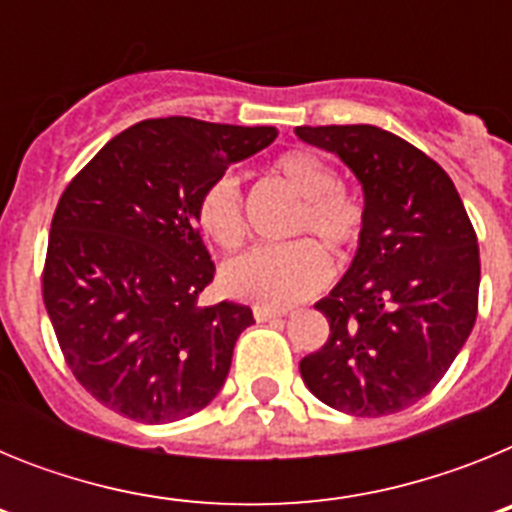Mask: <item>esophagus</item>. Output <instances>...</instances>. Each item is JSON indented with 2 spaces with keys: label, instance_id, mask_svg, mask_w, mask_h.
Instances as JSON below:
<instances>
[{
  "label": "esophagus",
  "instance_id": "1",
  "mask_svg": "<svg viewBox=\"0 0 512 512\" xmlns=\"http://www.w3.org/2000/svg\"><path fill=\"white\" fill-rule=\"evenodd\" d=\"M284 315H287V310H274V307H264V305L253 307V318L259 320V323H266V320L284 318Z\"/></svg>",
  "mask_w": 512,
  "mask_h": 512
}]
</instances>
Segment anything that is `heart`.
Listing matches in <instances>:
<instances>
[{
    "label": "heart",
    "mask_w": 512,
    "mask_h": 512,
    "mask_svg": "<svg viewBox=\"0 0 512 512\" xmlns=\"http://www.w3.org/2000/svg\"><path fill=\"white\" fill-rule=\"evenodd\" d=\"M300 197L289 233H315L338 256L354 251L364 233V205L338 184L336 169L310 151H287L271 166ZM202 233L220 248L241 246L246 235L243 194L233 174L217 176L197 202ZM330 274L328 253L312 238L256 246L228 261L223 282L230 295L264 307H287L318 292Z\"/></svg>",
    "instance_id": "obj_1"
}]
</instances>
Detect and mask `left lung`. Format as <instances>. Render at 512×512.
I'll use <instances>...</instances> for the list:
<instances>
[{"instance_id":"1","label":"left lung","mask_w":512,"mask_h":512,"mask_svg":"<svg viewBox=\"0 0 512 512\" xmlns=\"http://www.w3.org/2000/svg\"><path fill=\"white\" fill-rule=\"evenodd\" d=\"M295 133L336 153L364 189L354 261L315 305L330 336L300 361V374L341 413H400L441 382L472 333L477 233L449 174L408 140L374 125H302Z\"/></svg>"}]
</instances>
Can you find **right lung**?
<instances>
[{
    "instance_id": "right-lung-1",
    "label": "right lung",
    "mask_w": 512,
    "mask_h": 512,
    "mask_svg": "<svg viewBox=\"0 0 512 512\" xmlns=\"http://www.w3.org/2000/svg\"><path fill=\"white\" fill-rule=\"evenodd\" d=\"M277 128L194 117L122 130L58 200L43 302L81 387L138 423L207 408L253 323L248 305L200 307L215 277L197 202L230 164L259 153Z\"/></svg>"
}]
</instances>
